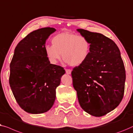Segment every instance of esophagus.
<instances>
[{"label":"esophagus","mask_w":133,"mask_h":133,"mask_svg":"<svg viewBox=\"0 0 133 133\" xmlns=\"http://www.w3.org/2000/svg\"><path fill=\"white\" fill-rule=\"evenodd\" d=\"M71 72H72V70L70 69H66V72L67 74H71Z\"/></svg>","instance_id":"1"}]
</instances>
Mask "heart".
<instances>
[{
  "instance_id": "obj_1",
  "label": "heart",
  "mask_w": 133,
  "mask_h": 133,
  "mask_svg": "<svg viewBox=\"0 0 133 133\" xmlns=\"http://www.w3.org/2000/svg\"><path fill=\"white\" fill-rule=\"evenodd\" d=\"M52 45L45 46L48 58L56 64L61 58L72 66H79L85 63L90 53L91 43L87 37L74 33L61 32L52 39Z\"/></svg>"
}]
</instances>
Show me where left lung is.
<instances>
[{
    "instance_id": "8db88e82",
    "label": "left lung",
    "mask_w": 133,
    "mask_h": 133,
    "mask_svg": "<svg viewBox=\"0 0 133 133\" xmlns=\"http://www.w3.org/2000/svg\"><path fill=\"white\" fill-rule=\"evenodd\" d=\"M77 31L91 43L84 63L72 72L73 85L81 108L96 117L115 109L122 101L126 78L121 52L113 40L102 34Z\"/></svg>"
}]
</instances>
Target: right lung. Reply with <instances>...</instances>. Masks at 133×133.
Instances as JSON below:
<instances>
[{
	"label": "right lung",
	"instance_id": "right-lung-1",
	"mask_svg": "<svg viewBox=\"0 0 133 133\" xmlns=\"http://www.w3.org/2000/svg\"><path fill=\"white\" fill-rule=\"evenodd\" d=\"M55 31L49 27L35 30L15 48L9 83L17 102L27 113H43L51 108L66 72L63 67L50 64L45 53L46 41Z\"/></svg>",
	"mask_w": 133,
	"mask_h": 133
}]
</instances>
